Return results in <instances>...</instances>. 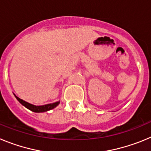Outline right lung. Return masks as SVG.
Wrapping results in <instances>:
<instances>
[{"label": "right lung", "instance_id": "add662e5", "mask_svg": "<svg viewBox=\"0 0 151 151\" xmlns=\"http://www.w3.org/2000/svg\"><path fill=\"white\" fill-rule=\"evenodd\" d=\"M16 98L18 100V101L21 104L23 105L24 106H26V108H28L29 110H32L33 112H35V113H43V112H46L48 111V110H52V109H54V107L57 106V105L59 104L60 102H55L54 104H46V105H43V106H35V105L31 104L29 103L26 102L23 100L20 99V98H19L18 97L15 95Z\"/></svg>", "mask_w": 151, "mask_h": 151}]
</instances>
